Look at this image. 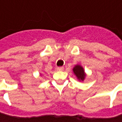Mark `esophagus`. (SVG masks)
<instances>
[{"instance_id": "34e87169", "label": "esophagus", "mask_w": 122, "mask_h": 122, "mask_svg": "<svg viewBox=\"0 0 122 122\" xmlns=\"http://www.w3.org/2000/svg\"><path fill=\"white\" fill-rule=\"evenodd\" d=\"M56 69H57V71H63L64 70V67H58Z\"/></svg>"}]
</instances>
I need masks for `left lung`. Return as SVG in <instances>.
<instances>
[{"instance_id":"obj_1","label":"left lung","mask_w":122,"mask_h":122,"mask_svg":"<svg viewBox=\"0 0 122 122\" xmlns=\"http://www.w3.org/2000/svg\"><path fill=\"white\" fill-rule=\"evenodd\" d=\"M73 71L74 75L77 77V79L79 81H83L86 77V73H85V70L80 64L75 65L73 68Z\"/></svg>"}]
</instances>
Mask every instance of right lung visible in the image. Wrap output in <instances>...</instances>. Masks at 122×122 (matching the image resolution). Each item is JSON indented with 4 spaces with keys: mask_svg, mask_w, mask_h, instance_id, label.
<instances>
[{
    "mask_svg": "<svg viewBox=\"0 0 122 122\" xmlns=\"http://www.w3.org/2000/svg\"><path fill=\"white\" fill-rule=\"evenodd\" d=\"M40 76H41V75H40Z\"/></svg>",
    "mask_w": 122,
    "mask_h": 122,
    "instance_id": "add662e5",
    "label": "right lung"
}]
</instances>
